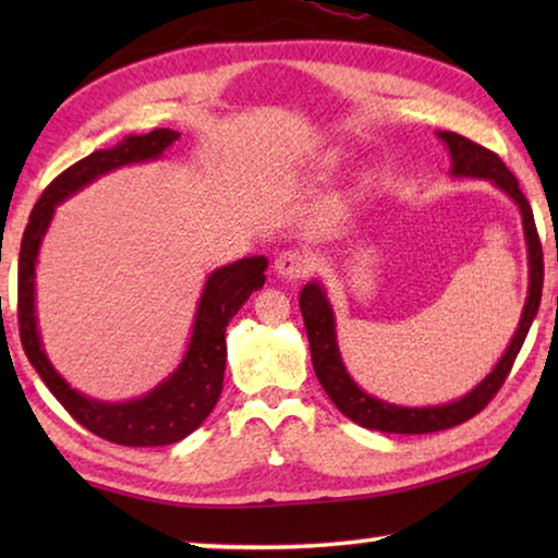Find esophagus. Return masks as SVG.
Segmentation results:
<instances>
[{
  "mask_svg": "<svg viewBox=\"0 0 558 558\" xmlns=\"http://www.w3.org/2000/svg\"><path fill=\"white\" fill-rule=\"evenodd\" d=\"M313 258L307 256V253H302L298 248H288L282 251L280 256L276 258V272L282 278L288 280H298V278H305L310 270H313Z\"/></svg>",
  "mask_w": 558,
  "mask_h": 558,
  "instance_id": "obj_1",
  "label": "esophagus"
}]
</instances>
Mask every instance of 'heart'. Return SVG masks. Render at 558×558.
Returning a JSON list of instances; mask_svg holds the SVG:
<instances>
[{
    "mask_svg": "<svg viewBox=\"0 0 558 558\" xmlns=\"http://www.w3.org/2000/svg\"><path fill=\"white\" fill-rule=\"evenodd\" d=\"M339 162H342V155L335 153V149H332V153H327V155H325V167H327V169H335V167H339Z\"/></svg>",
    "mask_w": 558,
    "mask_h": 558,
    "instance_id": "obj_1",
    "label": "heart"
}]
</instances>
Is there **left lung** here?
Returning a JSON list of instances; mask_svg holds the SVG:
<instances>
[{"label":"left lung","instance_id":"1","mask_svg":"<svg viewBox=\"0 0 558 558\" xmlns=\"http://www.w3.org/2000/svg\"><path fill=\"white\" fill-rule=\"evenodd\" d=\"M438 137L448 145V153L452 159V177H475V179H489L495 186L502 189L519 206L524 226V239L529 251V295L522 310V319L509 342L507 352L499 359L497 366L489 372L475 389L462 396V399L442 405H423V409H409V405L386 403L376 396H369L359 389L352 376L347 374L342 356L337 349V335H335V313L332 305L325 295L319 282H307L300 292V313L305 319L307 339H310V354H313V366L319 384L327 391L329 399L342 411L349 421L359 423V426L381 430V433H405V436H415V433H436L452 426H460L472 415H477L485 405L495 399V393L502 389L505 379L512 372V364L522 349L529 327H532L536 310L542 302V286H544V253L542 241L536 233L534 214L529 206L526 196L519 189L517 177L509 172L502 159L487 147L472 143V140L458 135V132H438Z\"/></svg>","mask_w":558,"mask_h":558}]
</instances>
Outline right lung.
<instances>
[{"label":"right lung","mask_w":558,"mask_h":558,"mask_svg":"<svg viewBox=\"0 0 558 558\" xmlns=\"http://www.w3.org/2000/svg\"><path fill=\"white\" fill-rule=\"evenodd\" d=\"M177 137L179 132L157 128L147 135H130L112 149H96L81 162L71 165L44 189L39 202L32 209L29 223H26L22 235V251H19V337H22V347L32 366L49 386L56 401L83 428L96 433L102 440L130 448L169 446V442L182 440L199 428L206 415L214 411L223 389L226 327L243 307V302L251 298V292L263 288L268 260L263 256H251L214 270L204 286L192 339H189V349L177 372L135 401L102 403L71 389L44 352L34 307L36 258H39L41 239L53 219L56 206L100 174L162 157Z\"/></svg>","instance_id":"add662e5"}]
</instances>
